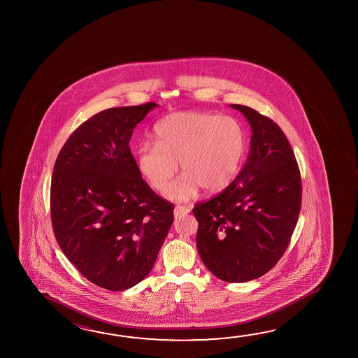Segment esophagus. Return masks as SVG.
Here are the masks:
<instances>
[{
	"label": "esophagus",
	"mask_w": 358,
	"mask_h": 358,
	"mask_svg": "<svg viewBox=\"0 0 358 358\" xmlns=\"http://www.w3.org/2000/svg\"><path fill=\"white\" fill-rule=\"evenodd\" d=\"M189 211H191L189 206L177 205L175 207V216L178 217L181 216V215H186Z\"/></svg>",
	"instance_id": "1"
}]
</instances>
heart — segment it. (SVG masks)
Returning a JSON list of instances; mask_svg holds the SVG:
<instances>
[{
	"label": "heart",
	"mask_w": 358,
	"mask_h": 358,
	"mask_svg": "<svg viewBox=\"0 0 358 358\" xmlns=\"http://www.w3.org/2000/svg\"><path fill=\"white\" fill-rule=\"evenodd\" d=\"M157 142L138 148V169L151 187L164 189L178 169L184 175L166 189L167 199H188L199 187L216 194L240 171L247 148L246 131L236 118L207 112H175L155 127Z\"/></svg>",
	"instance_id": "b5f03b06"
}]
</instances>
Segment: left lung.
Masks as SVG:
<instances>
[{"instance_id":"left-lung-1","label":"left lung","mask_w":358,"mask_h":358,"mask_svg":"<svg viewBox=\"0 0 358 358\" xmlns=\"http://www.w3.org/2000/svg\"><path fill=\"white\" fill-rule=\"evenodd\" d=\"M251 124V151L232 183L196 203V245L206 267L222 281L247 282L275 267L297 224L302 182L280 126L251 107L231 105Z\"/></svg>"}]
</instances>
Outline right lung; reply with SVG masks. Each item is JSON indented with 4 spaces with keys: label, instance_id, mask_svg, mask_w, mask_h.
I'll return each mask as SVG.
<instances>
[{
    "label": "right lung",
    "instance_id": "obj_1",
    "mask_svg": "<svg viewBox=\"0 0 358 358\" xmlns=\"http://www.w3.org/2000/svg\"><path fill=\"white\" fill-rule=\"evenodd\" d=\"M156 106L96 113L69 137L53 167L57 243L85 278L110 291L150 273L173 222V205L147 185L129 150L134 129Z\"/></svg>",
    "mask_w": 358,
    "mask_h": 358
}]
</instances>
